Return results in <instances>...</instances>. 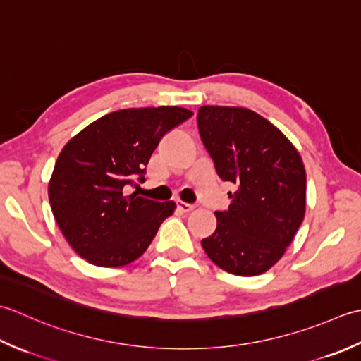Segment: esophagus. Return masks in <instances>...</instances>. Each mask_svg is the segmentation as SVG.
<instances>
[{
	"label": "esophagus",
	"mask_w": 361,
	"mask_h": 361,
	"mask_svg": "<svg viewBox=\"0 0 361 361\" xmlns=\"http://www.w3.org/2000/svg\"><path fill=\"white\" fill-rule=\"evenodd\" d=\"M196 207V205H193V204H187V202H183V201H178V209L180 210V212H183V213H188V212H191Z\"/></svg>",
	"instance_id": "esophagus-1"
}]
</instances>
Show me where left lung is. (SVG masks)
I'll use <instances>...</instances> for the list:
<instances>
[{"instance_id": "8db88e82", "label": "left lung", "mask_w": 361, "mask_h": 361, "mask_svg": "<svg viewBox=\"0 0 361 361\" xmlns=\"http://www.w3.org/2000/svg\"><path fill=\"white\" fill-rule=\"evenodd\" d=\"M202 143L223 180L238 185L218 224L201 245L209 259L235 276L273 268L304 221V161L281 129L245 107L202 106Z\"/></svg>"}]
</instances>
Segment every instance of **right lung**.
Wrapping results in <instances>:
<instances>
[{
	"instance_id": "1",
	"label": "right lung",
	"mask_w": 361,
	"mask_h": 361,
	"mask_svg": "<svg viewBox=\"0 0 361 361\" xmlns=\"http://www.w3.org/2000/svg\"><path fill=\"white\" fill-rule=\"evenodd\" d=\"M193 112L183 107L123 109L101 116L73 137L48 183L51 210L79 257L102 268L137 260L173 215L174 201L124 195L146 173L160 138Z\"/></svg>"
}]
</instances>
